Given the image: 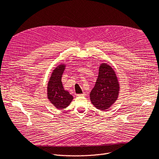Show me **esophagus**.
I'll return each mask as SVG.
<instances>
[{"label": "esophagus", "instance_id": "obj_1", "mask_svg": "<svg viewBox=\"0 0 159 159\" xmlns=\"http://www.w3.org/2000/svg\"><path fill=\"white\" fill-rule=\"evenodd\" d=\"M77 96L79 97H84L85 96V93H83V94H77Z\"/></svg>", "mask_w": 159, "mask_h": 159}]
</instances>
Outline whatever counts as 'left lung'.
<instances>
[{"label":"left lung","mask_w":159,"mask_h":159,"mask_svg":"<svg viewBox=\"0 0 159 159\" xmlns=\"http://www.w3.org/2000/svg\"><path fill=\"white\" fill-rule=\"evenodd\" d=\"M119 89L115 71L109 65L102 63L99 66L95 86L90 94V101L98 109H107L117 99Z\"/></svg>","instance_id":"obj_1"}]
</instances>
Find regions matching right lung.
Listing matches in <instances>:
<instances>
[{
    "instance_id": "obj_1",
    "label": "right lung",
    "mask_w": 159,
    "mask_h": 159,
    "mask_svg": "<svg viewBox=\"0 0 159 159\" xmlns=\"http://www.w3.org/2000/svg\"><path fill=\"white\" fill-rule=\"evenodd\" d=\"M65 69V65H61L53 70L48 84V98L57 108L64 109L70 104L73 97L68 91L64 90L61 76Z\"/></svg>"
}]
</instances>
